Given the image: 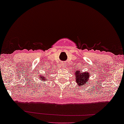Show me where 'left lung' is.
I'll use <instances>...</instances> for the list:
<instances>
[{"label":"left lung","mask_w":124,"mask_h":124,"mask_svg":"<svg viewBox=\"0 0 124 124\" xmlns=\"http://www.w3.org/2000/svg\"><path fill=\"white\" fill-rule=\"evenodd\" d=\"M90 73L88 71L83 72L79 70H75L74 75H75V81L78 84V86L82 87L90 82L89 81L90 77Z\"/></svg>","instance_id":"obj_1"}]
</instances>
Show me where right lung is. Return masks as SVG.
I'll use <instances>...</instances> for the list:
<instances>
[{"instance_id":"1","label":"right lung","mask_w":124,"mask_h":124,"mask_svg":"<svg viewBox=\"0 0 124 124\" xmlns=\"http://www.w3.org/2000/svg\"><path fill=\"white\" fill-rule=\"evenodd\" d=\"M47 75V74H46ZM46 75H44L43 74H41V75L39 76V78H38L40 80V82L41 83H43V84H45V83H44V82H45L47 80V78Z\"/></svg>"}]
</instances>
